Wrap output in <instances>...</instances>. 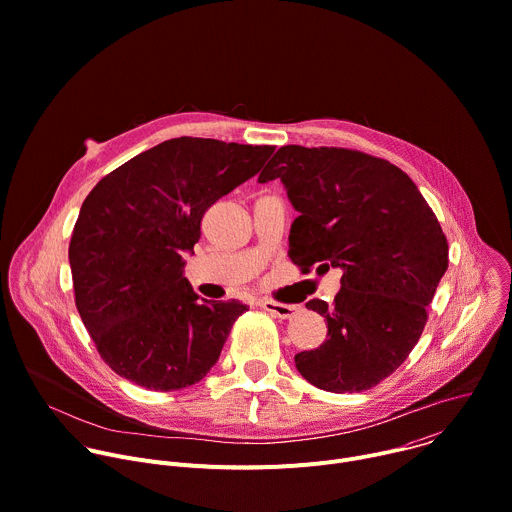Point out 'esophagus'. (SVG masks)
I'll list each match as a JSON object with an SVG mask.
<instances>
[{
    "label": "esophagus",
    "instance_id": "esophagus-1",
    "mask_svg": "<svg viewBox=\"0 0 512 512\" xmlns=\"http://www.w3.org/2000/svg\"><path fill=\"white\" fill-rule=\"evenodd\" d=\"M261 307H263L265 311H269L271 315L281 317V319H291V317L297 313V307H295V305H287V303H279V301H271V299L261 301Z\"/></svg>",
    "mask_w": 512,
    "mask_h": 512
}]
</instances>
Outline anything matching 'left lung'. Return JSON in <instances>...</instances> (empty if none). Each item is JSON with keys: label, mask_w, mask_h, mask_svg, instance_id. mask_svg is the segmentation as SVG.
I'll return each instance as SVG.
<instances>
[{"label": "left lung", "mask_w": 512, "mask_h": 512, "mask_svg": "<svg viewBox=\"0 0 512 512\" xmlns=\"http://www.w3.org/2000/svg\"><path fill=\"white\" fill-rule=\"evenodd\" d=\"M275 179L299 211L291 261L301 273L344 271L333 303H305L325 317L327 339L295 368L325 392L370 390L418 344L448 269L446 235L402 168L360 150L281 146L259 183Z\"/></svg>", "instance_id": "1"}]
</instances>
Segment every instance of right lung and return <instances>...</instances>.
<instances>
[{
    "label": "right lung",
    "mask_w": 512,
    "mask_h": 512,
    "mask_svg": "<svg viewBox=\"0 0 512 512\" xmlns=\"http://www.w3.org/2000/svg\"><path fill=\"white\" fill-rule=\"evenodd\" d=\"M275 146L181 136L140 152L86 197L70 239L78 313L100 358L156 392L201 382L241 301H201L185 253L205 211L255 177Z\"/></svg>",
    "instance_id": "1"
}]
</instances>
